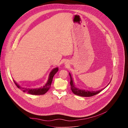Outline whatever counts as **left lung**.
I'll return each mask as SVG.
<instances>
[{
	"label": "left lung",
	"mask_w": 128,
	"mask_h": 128,
	"mask_svg": "<svg viewBox=\"0 0 128 128\" xmlns=\"http://www.w3.org/2000/svg\"><path fill=\"white\" fill-rule=\"evenodd\" d=\"M69 74V76L70 77V84L71 86V90H72V92L76 95L82 96V97H91V96H94V95H97V94L99 93L104 88H105L106 87V86L105 88H103L98 90H88L80 89V88H76V86H75L74 84V82H73V80H72V76H71V74H70V73ZM109 83L108 84H109Z\"/></svg>",
	"instance_id": "1"
}]
</instances>
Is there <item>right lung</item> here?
<instances>
[{"label":"right lung","mask_w":128,"mask_h":128,"mask_svg":"<svg viewBox=\"0 0 128 128\" xmlns=\"http://www.w3.org/2000/svg\"><path fill=\"white\" fill-rule=\"evenodd\" d=\"M58 71V68H55L53 69L52 71L50 72V74H49L48 76V79L46 83V84L43 86L42 87H40L39 88H22L20 86L19 84H17L14 80V82L16 86L19 88L20 89L22 90L24 92L27 93L28 94H31V95H44L46 93L48 90L50 89V85L52 80L53 77L54 75Z\"/></svg>","instance_id":"right-lung-1"}]
</instances>
